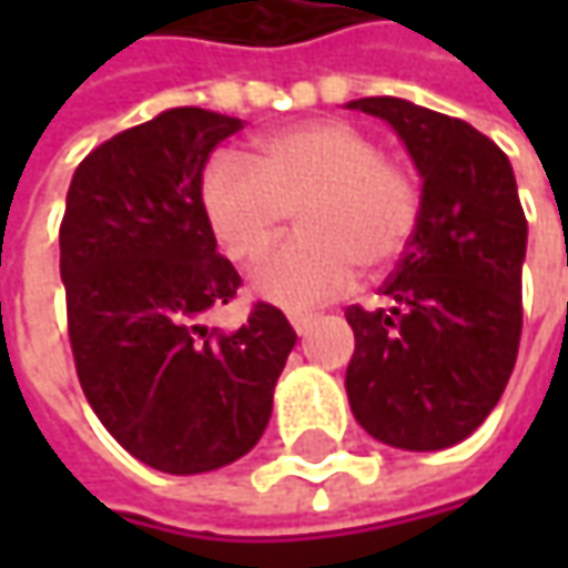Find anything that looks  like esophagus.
<instances>
[{
    "label": "esophagus",
    "mask_w": 568,
    "mask_h": 568,
    "mask_svg": "<svg viewBox=\"0 0 568 568\" xmlns=\"http://www.w3.org/2000/svg\"><path fill=\"white\" fill-rule=\"evenodd\" d=\"M291 325L296 328V335H306L316 325V316L313 313H291Z\"/></svg>",
    "instance_id": "obj_1"
}]
</instances>
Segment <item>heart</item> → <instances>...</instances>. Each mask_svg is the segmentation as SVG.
Instances as JSON below:
<instances>
[{
  "instance_id": "1",
  "label": "heart",
  "mask_w": 568,
  "mask_h": 568,
  "mask_svg": "<svg viewBox=\"0 0 568 568\" xmlns=\"http://www.w3.org/2000/svg\"><path fill=\"white\" fill-rule=\"evenodd\" d=\"M207 224L230 262L258 265L300 207V236L255 274V291L291 310L344 294L361 265L385 272L410 250L424 189L354 122L310 120L268 132L255 164L221 151L202 180Z\"/></svg>"
}]
</instances>
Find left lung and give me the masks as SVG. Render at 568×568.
Returning a JSON list of instances; mask_svg holds the SVG:
<instances>
[{
  "label": "left lung",
  "instance_id": "left-lung-1",
  "mask_svg": "<svg viewBox=\"0 0 568 568\" xmlns=\"http://www.w3.org/2000/svg\"><path fill=\"white\" fill-rule=\"evenodd\" d=\"M385 120L424 176L420 227L379 294L347 306L354 357L344 388L385 446L436 452L487 420L521 338L528 221L503 148L465 120L398 98L347 103Z\"/></svg>",
  "mask_w": 568,
  "mask_h": 568
}]
</instances>
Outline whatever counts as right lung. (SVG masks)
<instances>
[{
  "mask_svg": "<svg viewBox=\"0 0 568 568\" xmlns=\"http://www.w3.org/2000/svg\"><path fill=\"white\" fill-rule=\"evenodd\" d=\"M243 122L176 106L78 164L59 224L69 341L84 398L129 455L164 474L243 458L272 417L296 332L272 303L207 328L243 277L207 224L202 173Z\"/></svg>",
  "mask_w": 568,
  "mask_h": 568,
  "instance_id": "add662e5",
  "label": "right lung"
}]
</instances>
